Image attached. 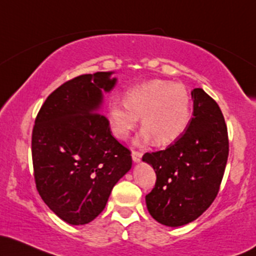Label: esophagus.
Instances as JSON below:
<instances>
[{
  "instance_id": "1",
  "label": "esophagus",
  "mask_w": 256,
  "mask_h": 256,
  "mask_svg": "<svg viewBox=\"0 0 256 256\" xmlns=\"http://www.w3.org/2000/svg\"><path fill=\"white\" fill-rule=\"evenodd\" d=\"M131 156H132V160H134V162H141V159H142V153H141V152L132 150Z\"/></svg>"
}]
</instances>
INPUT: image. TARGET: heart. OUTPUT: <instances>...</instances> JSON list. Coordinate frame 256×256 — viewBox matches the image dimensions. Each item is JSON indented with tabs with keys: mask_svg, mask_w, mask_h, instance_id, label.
Listing matches in <instances>:
<instances>
[{
	"mask_svg": "<svg viewBox=\"0 0 256 256\" xmlns=\"http://www.w3.org/2000/svg\"><path fill=\"white\" fill-rule=\"evenodd\" d=\"M192 104L184 86L166 80H150L125 94V102L108 103V119L116 138L126 140L138 124L143 126L141 140L158 146L176 142L186 132Z\"/></svg>",
	"mask_w": 256,
	"mask_h": 256,
	"instance_id": "1",
	"label": "heart"
}]
</instances>
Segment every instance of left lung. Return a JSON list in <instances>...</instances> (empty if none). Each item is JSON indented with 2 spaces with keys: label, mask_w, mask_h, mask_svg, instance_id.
Listing matches in <instances>:
<instances>
[{
  "label": "left lung",
  "mask_w": 256,
  "mask_h": 256,
  "mask_svg": "<svg viewBox=\"0 0 256 256\" xmlns=\"http://www.w3.org/2000/svg\"><path fill=\"white\" fill-rule=\"evenodd\" d=\"M193 116L186 132L165 150L146 153L156 174L146 196L154 220L169 227L187 224L212 206L228 158V134L220 106L202 88L192 92Z\"/></svg>",
  "instance_id": "8db88e82"
}]
</instances>
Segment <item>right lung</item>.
I'll return each instance as SVG.
<instances>
[{"label": "right lung", "mask_w": 256, "mask_h": 256, "mask_svg": "<svg viewBox=\"0 0 256 256\" xmlns=\"http://www.w3.org/2000/svg\"><path fill=\"white\" fill-rule=\"evenodd\" d=\"M112 74L98 72L64 82L47 97L35 120L36 188L47 206L70 224L94 220L132 166L131 152L114 138L100 113L103 92L116 84Z\"/></svg>", "instance_id": "right-lung-1"}]
</instances>
